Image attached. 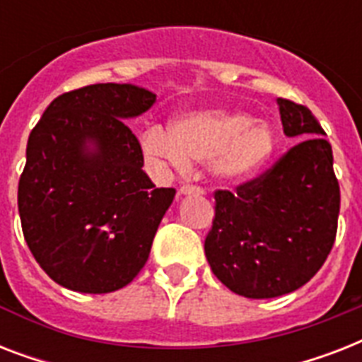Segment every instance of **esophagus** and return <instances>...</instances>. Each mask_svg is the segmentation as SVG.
Returning a JSON list of instances; mask_svg holds the SVG:
<instances>
[{"label": "esophagus", "mask_w": 362, "mask_h": 362, "mask_svg": "<svg viewBox=\"0 0 362 362\" xmlns=\"http://www.w3.org/2000/svg\"><path fill=\"white\" fill-rule=\"evenodd\" d=\"M203 189L197 186H182L178 189V197H184V195H203Z\"/></svg>", "instance_id": "34e87169"}]
</instances>
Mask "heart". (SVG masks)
<instances>
[{"label": "heart", "mask_w": 362, "mask_h": 362, "mask_svg": "<svg viewBox=\"0 0 362 362\" xmlns=\"http://www.w3.org/2000/svg\"><path fill=\"white\" fill-rule=\"evenodd\" d=\"M144 156L178 170L189 161H209L210 173L223 182L246 180L274 156L276 133L267 122H253L242 110L206 109L186 112L170 129L153 125L142 133Z\"/></svg>", "instance_id": "1"}]
</instances>
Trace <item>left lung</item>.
<instances>
[{
  "instance_id": "left-lung-1",
  "label": "left lung",
  "mask_w": 362,
  "mask_h": 362,
  "mask_svg": "<svg viewBox=\"0 0 362 362\" xmlns=\"http://www.w3.org/2000/svg\"><path fill=\"white\" fill-rule=\"evenodd\" d=\"M284 133L303 139L237 193L216 192L204 255L216 278L247 298L303 287L323 267L337 237L340 187L325 131L303 105L276 99Z\"/></svg>"
}]
</instances>
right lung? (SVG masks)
<instances>
[{
  "label": "right lung",
  "instance_id": "obj_1",
  "mask_svg": "<svg viewBox=\"0 0 362 362\" xmlns=\"http://www.w3.org/2000/svg\"><path fill=\"white\" fill-rule=\"evenodd\" d=\"M153 101L135 84H92L54 99L30 133L18 182L22 231L41 269L71 291L122 289L148 261L176 192L142 170L125 120Z\"/></svg>",
  "mask_w": 362,
  "mask_h": 362
}]
</instances>
